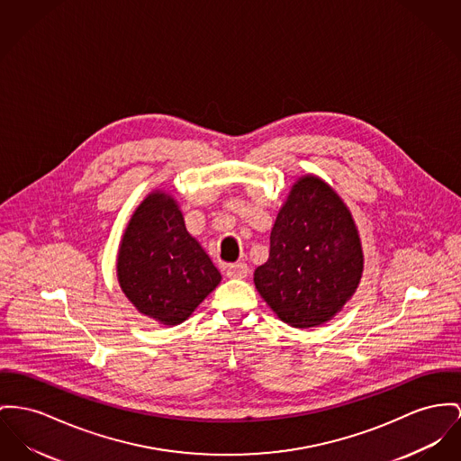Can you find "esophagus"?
Instances as JSON below:
<instances>
[{
  "mask_svg": "<svg viewBox=\"0 0 461 461\" xmlns=\"http://www.w3.org/2000/svg\"><path fill=\"white\" fill-rule=\"evenodd\" d=\"M225 275L229 277H234V279H241V277L248 276V266H246L245 262L230 264V266H227Z\"/></svg>",
  "mask_w": 461,
  "mask_h": 461,
  "instance_id": "esophagus-1",
  "label": "esophagus"
}]
</instances>
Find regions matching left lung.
<instances>
[{
	"instance_id": "obj_1",
	"label": "left lung",
	"mask_w": 461,
	"mask_h": 461,
	"mask_svg": "<svg viewBox=\"0 0 461 461\" xmlns=\"http://www.w3.org/2000/svg\"><path fill=\"white\" fill-rule=\"evenodd\" d=\"M362 271V243L348 206L321 178H299L277 213L269 258L253 275L262 299L290 327H318L351 299Z\"/></svg>"
}]
</instances>
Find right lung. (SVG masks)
Masks as SVG:
<instances>
[{"label": "right lung", "mask_w": 461, "mask_h": 461, "mask_svg": "<svg viewBox=\"0 0 461 461\" xmlns=\"http://www.w3.org/2000/svg\"><path fill=\"white\" fill-rule=\"evenodd\" d=\"M117 276L134 307L162 325L185 321L221 279L203 246L186 232L176 201L162 190L149 194L131 216Z\"/></svg>", "instance_id": "obj_1"}]
</instances>
